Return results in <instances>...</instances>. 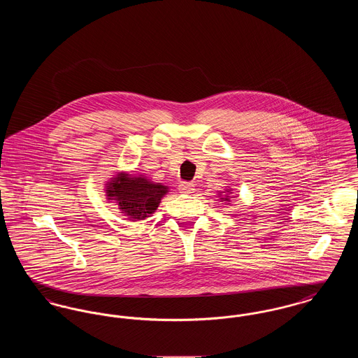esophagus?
<instances>
[{"label":"esophagus","instance_id":"34e87169","mask_svg":"<svg viewBox=\"0 0 358 358\" xmlns=\"http://www.w3.org/2000/svg\"><path fill=\"white\" fill-rule=\"evenodd\" d=\"M178 190H180L181 193H193L194 185H193L192 182H181V184L178 185Z\"/></svg>","mask_w":358,"mask_h":358}]
</instances>
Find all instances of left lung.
<instances>
[{
  "mask_svg": "<svg viewBox=\"0 0 358 358\" xmlns=\"http://www.w3.org/2000/svg\"><path fill=\"white\" fill-rule=\"evenodd\" d=\"M228 192H229V190H228ZM222 200H224V201H229V199H228V196H227V197H225V199H222Z\"/></svg>",
  "mask_w": 358,
  "mask_h": 358,
  "instance_id": "obj_1",
  "label": "left lung"
}]
</instances>
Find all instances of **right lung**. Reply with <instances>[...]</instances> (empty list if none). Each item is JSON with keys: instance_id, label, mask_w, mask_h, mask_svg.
<instances>
[{"instance_id": "1", "label": "right lung", "mask_w": 358, "mask_h": 358, "mask_svg": "<svg viewBox=\"0 0 358 358\" xmlns=\"http://www.w3.org/2000/svg\"><path fill=\"white\" fill-rule=\"evenodd\" d=\"M108 200H115L120 209L133 220H143L157 210L168 187L155 184L145 177H131L120 173L107 184Z\"/></svg>"}]
</instances>
